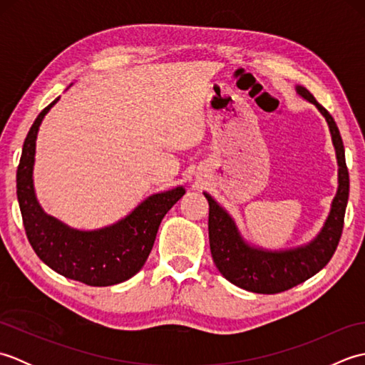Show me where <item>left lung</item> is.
Instances as JSON below:
<instances>
[{
  "mask_svg": "<svg viewBox=\"0 0 365 365\" xmlns=\"http://www.w3.org/2000/svg\"><path fill=\"white\" fill-rule=\"evenodd\" d=\"M297 92L317 106L327 119L339 165V188L332 200L331 212L322 232L311 243L285 251H267L247 245L240 235L232 216L204 192L208 200V238L210 251L220 273L247 292L273 294L292 289L319 273L334 255L342 237L345 208L350 192V177L345 163V149L332 115L317 102L306 88L297 86Z\"/></svg>",
  "mask_w": 365,
  "mask_h": 365,
  "instance_id": "1",
  "label": "left lung"
}]
</instances>
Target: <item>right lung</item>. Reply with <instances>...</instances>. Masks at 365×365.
Returning <instances> with one entry per match:
<instances>
[{
	"instance_id": "1",
	"label": "right lung",
	"mask_w": 365,
	"mask_h": 365,
	"mask_svg": "<svg viewBox=\"0 0 365 365\" xmlns=\"http://www.w3.org/2000/svg\"><path fill=\"white\" fill-rule=\"evenodd\" d=\"M58 100L37 115L23 143L17 197L26 237L37 257L64 277L92 287L123 282L143 268L161 220L185 195V188L152 195L125 218L98 230H76L46 215L37 202L33 185L36 138L45 114Z\"/></svg>"
}]
</instances>
